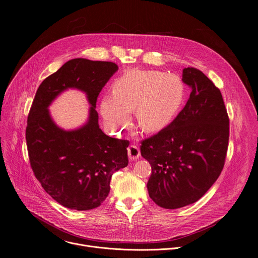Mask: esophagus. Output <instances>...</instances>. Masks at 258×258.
I'll return each instance as SVG.
<instances>
[{"mask_svg": "<svg viewBox=\"0 0 258 258\" xmlns=\"http://www.w3.org/2000/svg\"><path fill=\"white\" fill-rule=\"evenodd\" d=\"M127 154H128V158H130L131 160H136V159H138V158L140 157L141 152H140V149L138 148L137 146L132 145V146L128 147Z\"/></svg>", "mask_w": 258, "mask_h": 258, "instance_id": "1", "label": "esophagus"}]
</instances>
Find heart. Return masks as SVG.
<instances>
[{
	"label": "heart",
	"mask_w": 258,
	"mask_h": 258,
	"mask_svg": "<svg viewBox=\"0 0 258 258\" xmlns=\"http://www.w3.org/2000/svg\"><path fill=\"white\" fill-rule=\"evenodd\" d=\"M185 89L178 77L155 70L132 69L114 84V94L107 95L101 104V114L114 132L123 130L137 107L140 126L148 132L164 127L176 114Z\"/></svg>",
	"instance_id": "b5f03b06"
}]
</instances>
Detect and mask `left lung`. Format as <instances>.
I'll return each mask as SVG.
<instances>
[{"label":"left lung","mask_w":258,"mask_h":258,"mask_svg":"<svg viewBox=\"0 0 258 258\" xmlns=\"http://www.w3.org/2000/svg\"><path fill=\"white\" fill-rule=\"evenodd\" d=\"M190 98L177 116L141 142V154L152 171L147 182L160 207L176 209L198 201L222 172L227 156L230 119L219 89L194 67L182 70Z\"/></svg>","instance_id":"left-lung-1"}]
</instances>
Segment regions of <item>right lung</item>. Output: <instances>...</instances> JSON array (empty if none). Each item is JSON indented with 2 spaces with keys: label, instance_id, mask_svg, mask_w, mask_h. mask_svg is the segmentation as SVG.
I'll list each match as a JSON object with an SVG mask.
<instances>
[{
  "label": "right lung",
  "instance_id": "1",
  "mask_svg": "<svg viewBox=\"0 0 258 258\" xmlns=\"http://www.w3.org/2000/svg\"><path fill=\"white\" fill-rule=\"evenodd\" d=\"M117 69L113 62L69 60L43 81L30 107L25 131L30 166L44 190L69 209L100 206L109 194L113 172L128 164L130 142L106 136L96 110L100 92ZM70 87L87 94L90 116L81 129L64 131L54 124L47 107Z\"/></svg>",
  "mask_w": 258,
  "mask_h": 258
}]
</instances>
